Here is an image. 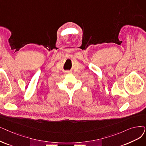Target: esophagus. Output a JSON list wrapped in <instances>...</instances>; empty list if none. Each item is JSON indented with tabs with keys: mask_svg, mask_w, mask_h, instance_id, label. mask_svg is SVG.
<instances>
[{
	"mask_svg": "<svg viewBox=\"0 0 146 146\" xmlns=\"http://www.w3.org/2000/svg\"><path fill=\"white\" fill-rule=\"evenodd\" d=\"M66 73H70V72H68V71H67V72H66Z\"/></svg>",
	"mask_w": 146,
	"mask_h": 146,
	"instance_id": "esophagus-1",
	"label": "esophagus"
}]
</instances>
